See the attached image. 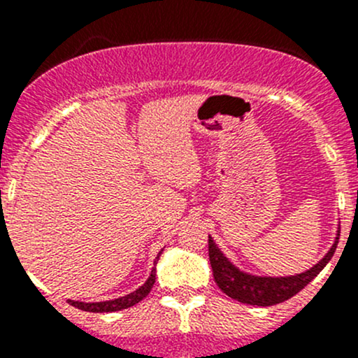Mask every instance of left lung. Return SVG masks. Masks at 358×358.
Returning a JSON list of instances; mask_svg holds the SVG:
<instances>
[{
    "mask_svg": "<svg viewBox=\"0 0 358 358\" xmlns=\"http://www.w3.org/2000/svg\"><path fill=\"white\" fill-rule=\"evenodd\" d=\"M339 229L336 234V239L329 251L324 255V258L312 268L305 270L301 273L286 277H265V275H252V273L243 272L237 268L229 258L222 252V249L216 246L213 237L209 236V262H211L213 277L218 287L230 298L237 299L246 305L258 306H272L277 303H282L292 298L296 292H299L306 284L312 282L319 272H322L324 266L333 258L336 246H338Z\"/></svg>",
    "mask_w": 358,
    "mask_h": 358,
    "instance_id": "1",
    "label": "left lung"
}]
</instances>
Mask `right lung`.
Here are the masks:
<instances>
[{"label": "right lung", "mask_w": 358, "mask_h": 358, "mask_svg": "<svg viewBox=\"0 0 358 358\" xmlns=\"http://www.w3.org/2000/svg\"><path fill=\"white\" fill-rule=\"evenodd\" d=\"M162 249L159 251V255L154 259V266H152V272H150L149 279L142 284L136 291L129 292V294L121 296V298H115V299H109V301H96V303H85V301H74V299H67L69 305L76 306L79 310H85V312H96V313H103V312H119V310H124L129 308V306L136 305L138 301H142L147 294H149L150 289H152L154 282H156V263L161 256Z\"/></svg>", "instance_id": "add662e5"}]
</instances>
